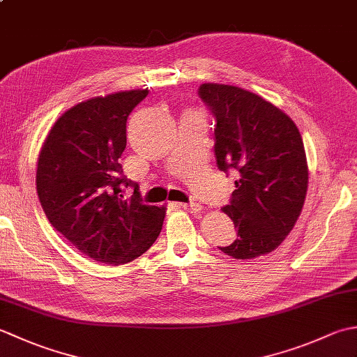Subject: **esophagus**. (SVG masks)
I'll list each match as a JSON object with an SVG mask.
<instances>
[{"mask_svg": "<svg viewBox=\"0 0 357 357\" xmlns=\"http://www.w3.org/2000/svg\"><path fill=\"white\" fill-rule=\"evenodd\" d=\"M179 206L184 210L190 211V213H201V210H202V206L198 202H183V204H179Z\"/></svg>", "mask_w": 357, "mask_h": 357, "instance_id": "1", "label": "esophagus"}]
</instances>
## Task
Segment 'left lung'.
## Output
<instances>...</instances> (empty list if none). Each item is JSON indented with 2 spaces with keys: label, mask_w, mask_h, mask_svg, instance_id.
Here are the masks:
<instances>
[{
  "label": "left lung",
  "mask_w": 357,
  "mask_h": 357,
  "mask_svg": "<svg viewBox=\"0 0 357 357\" xmlns=\"http://www.w3.org/2000/svg\"><path fill=\"white\" fill-rule=\"evenodd\" d=\"M199 96L216 118L218 169L239 173L222 208L238 236L219 250L234 259L267 255L282 244L304 207L308 167L302 136L290 116L248 90L206 82Z\"/></svg>",
  "instance_id": "obj_1"
}]
</instances>
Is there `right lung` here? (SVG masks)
<instances>
[{
	"instance_id": "right-lung-1",
	"label": "right lung",
	"mask_w": 357,
	"mask_h": 357,
	"mask_svg": "<svg viewBox=\"0 0 357 357\" xmlns=\"http://www.w3.org/2000/svg\"><path fill=\"white\" fill-rule=\"evenodd\" d=\"M149 90H127L73 105L45 138L36 192L50 224L79 252L102 264H127L153 245L165 207L146 206L118 159L127 118ZM127 186L134 188L126 200Z\"/></svg>"
}]
</instances>
